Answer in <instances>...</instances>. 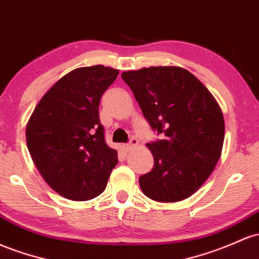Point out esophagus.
I'll return each instance as SVG.
<instances>
[{
	"instance_id": "obj_1",
	"label": "esophagus",
	"mask_w": 259,
	"mask_h": 259,
	"mask_svg": "<svg viewBox=\"0 0 259 259\" xmlns=\"http://www.w3.org/2000/svg\"><path fill=\"white\" fill-rule=\"evenodd\" d=\"M138 144H139L138 139H136V138H132V139H130L129 144L126 145V150H127V151H132L133 149H135V147L138 146Z\"/></svg>"
}]
</instances>
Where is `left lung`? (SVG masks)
<instances>
[{
  "label": "left lung",
  "mask_w": 259,
  "mask_h": 259,
  "mask_svg": "<svg viewBox=\"0 0 259 259\" xmlns=\"http://www.w3.org/2000/svg\"><path fill=\"white\" fill-rule=\"evenodd\" d=\"M121 78L162 138L147 144L155 163L139 178L141 190L161 203L190 197L208 180L223 150L225 123L218 102L182 67H145L123 72Z\"/></svg>",
  "instance_id": "8db88e82"
}]
</instances>
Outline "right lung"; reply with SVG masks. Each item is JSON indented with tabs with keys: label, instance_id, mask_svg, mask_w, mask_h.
Wrapping results in <instances>:
<instances>
[{
	"label": "right lung",
	"instance_id": "1",
	"mask_svg": "<svg viewBox=\"0 0 259 259\" xmlns=\"http://www.w3.org/2000/svg\"><path fill=\"white\" fill-rule=\"evenodd\" d=\"M118 73L102 65L71 71L45 93L28 121L25 136L34 163L64 198L98 197L118 163L98 112L102 96Z\"/></svg>",
	"mask_w": 259,
	"mask_h": 259
}]
</instances>
